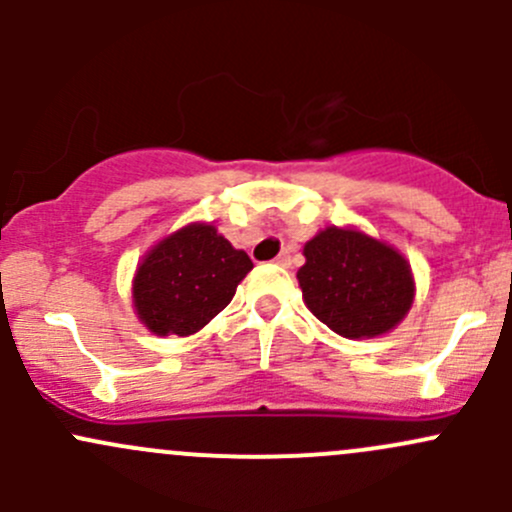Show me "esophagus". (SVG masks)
<instances>
[{"instance_id": "obj_1", "label": "esophagus", "mask_w": 512, "mask_h": 512, "mask_svg": "<svg viewBox=\"0 0 512 512\" xmlns=\"http://www.w3.org/2000/svg\"><path fill=\"white\" fill-rule=\"evenodd\" d=\"M275 265H280V267L292 265V257H289V252H280V255L275 257Z\"/></svg>"}]
</instances>
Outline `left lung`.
Returning a JSON list of instances; mask_svg holds the SVG:
<instances>
[{
    "mask_svg": "<svg viewBox=\"0 0 512 512\" xmlns=\"http://www.w3.org/2000/svg\"><path fill=\"white\" fill-rule=\"evenodd\" d=\"M297 280L309 312L344 339L399 327L416 297L409 260L359 227L329 225L304 245Z\"/></svg>",
    "mask_w": 512,
    "mask_h": 512,
    "instance_id": "8db88e82",
    "label": "left lung"
}]
</instances>
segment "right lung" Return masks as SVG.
<instances>
[{"mask_svg":"<svg viewBox=\"0 0 512 512\" xmlns=\"http://www.w3.org/2000/svg\"><path fill=\"white\" fill-rule=\"evenodd\" d=\"M252 270L213 223H188L158 240L133 275V309L156 337H190L235 297Z\"/></svg>","mask_w":512,"mask_h":512,"instance_id":"add662e5","label":"right lung"}]
</instances>
